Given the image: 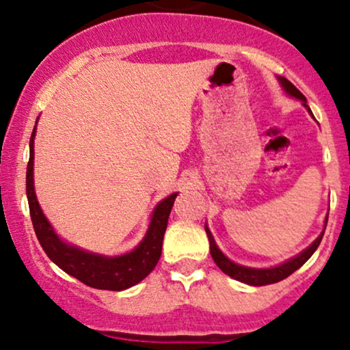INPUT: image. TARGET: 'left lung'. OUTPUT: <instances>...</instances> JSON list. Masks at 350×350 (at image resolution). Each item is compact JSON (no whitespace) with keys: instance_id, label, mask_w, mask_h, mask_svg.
Masks as SVG:
<instances>
[{"instance_id":"8db88e82","label":"left lung","mask_w":350,"mask_h":350,"mask_svg":"<svg viewBox=\"0 0 350 350\" xmlns=\"http://www.w3.org/2000/svg\"><path fill=\"white\" fill-rule=\"evenodd\" d=\"M280 82H281V85H283L284 90H286V94H290V95H293V97L299 98L301 102H303V105L308 107L306 105V97L301 94L298 88L293 85L290 80L284 79V77H280ZM308 110H309V108H308ZM309 111H311V110H309ZM326 224H327V220H326ZM206 232H207V237H208V242H211V255H212V258H214V262L217 263V267H219L220 270L226 273V275L232 276V278H235L239 281H242V283L252 284V286H265V284L278 283V281L288 278L291 273H295L296 270H298V268L303 267V265L306 263L309 258H311V255L316 252V248L319 247L321 240H323V235H324V234H321L314 240V242H312L311 247H308L306 250L301 252L298 256L288 260V262L280 265V267L268 268V270H256V268L240 267V265L230 262V260H228L227 256L219 250V247H217L215 242H214V237H212L211 230H208L207 226H206Z\"/></svg>"}]
</instances>
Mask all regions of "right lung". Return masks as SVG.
Instances as JSON below:
<instances>
[{
	"label": "right lung",
	"instance_id": "1",
	"mask_svg": "<svg viewBox=\"0 0 350 350\" xmlns=\"http://www.w3.org/2000/svg\"><path fill=\"white\" fill-rule=\"evenodd\" d=\"M34 136L36 128L33 130L29 142V163L26 171V194L29 202V214L33 220V227L41 243L42 250L54 262L60 270L69 273L70 276L82 281L83 284L97 290L108 291H122L133 286L139 281L146 278L154 270L159 256H161L163 237L167 227L172 204H174L176 192L171 194L158 204L152 212L150 228L144 235L143 242L135 248L133 252L122 256H108L95 255L79 250L77 247L64 243L57 234L52 230L51 224L44 217L41 207L34 192L33 180V163H34Z\"/></svg>",
	"mask_w": 350,
	"mask_h": 350
}]
</instances>
